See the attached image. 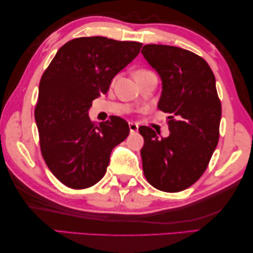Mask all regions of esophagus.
I'll list each match as a JSON object with an SVG mask.
<instances>
[{"label":"esophagus","instance_id":"esophagus-1","mask_svg":"<svg viewBox=\"0 0 253 253\" xmlns=\"http://www.w3.org/2000/svg\"><path fill=\"white\" fill-rule=\"evenodd\" d=\"M129 127H130V132L131 133H135L136 131H138L139 129V126L136 123H133V122H130L129 123Z\"/></svg>","mask_w":253,"mask_h":253}]
</instances>
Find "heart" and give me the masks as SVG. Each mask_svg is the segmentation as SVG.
I'll list each match as a JSON object with an SVG mask.
<instances>
[{"mask_svg":"<svg viewBox=\"0 0 253 253\" xmlns=\"http://www.w3.org/2000/svg\"><path fill=\"white\" fill-rule=\"evenodd\" d=\"M146 72H149V70H146V69H140V70H138V72H136V73H146Z\"/></svg>","mask_w":253,"mask_h":253,"instance_id":"b5f03b06","label":"heart"}]
</instances>
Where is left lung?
<instances>
[{
    "label": "left lung",
    "instance_id": "8db88e82",
    "mask_svg": "<svg viewBox=\"0 0 253 253\" xmlns=\"http://www.w3.org/2000/svg\"><path fill=\"white\" fill-rule=\"evenodd\" d=\"M141 52L163 82L158 109L170 114L167 138L139 127L143 173L155 188L177 193L200 179L217 146L222 109L215 76L202 57L183 48L146 44Z\"/></svg>",
    "mask_w": 253,
    "mask_h": 253
}]
</instances>
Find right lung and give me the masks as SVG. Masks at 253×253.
I'll list each match as a JSON object with an SVG mask.
<instances>
[{"mask_svg":"<svg viewBox=\"0 0 253 253\" xmlns=\"http://www.w3.org/2000/svg\"><path fill=\"white\" fill-rule=\"evenodd\" d=\"M141 45L82 37L65 43L44 70L35 111L40 149L48 168L67 187L88 188L101 180L113 148L129 135L126 120L112 115L95 124L88 111Z\"/></svg>","mask_w":253,"mask_h":253,"instance_id":"obj_1","label":"right lung"}]
</instances>
